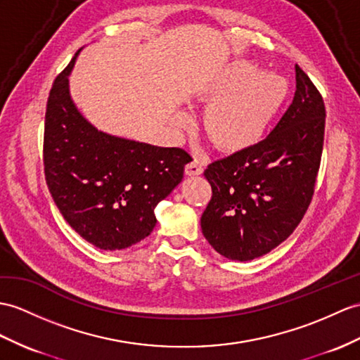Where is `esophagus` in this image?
Masks as SVG:
<instances>
[{"label":"esophagus","mask_w":360,"mask_h":360,"mask_svg":"<svg viewBox=\"0 0 360 360\" xmlns=\"http://www.w3.org/2000/svg\"><path fill=\"white\" fill-rule=\"evenodd\" d=\"M185 172H186V175H191V177H194V175L203 174V168H201V165L197 160H192L191 163L186 165Z\"/></svg>","instance_id":"1"}]
</instances>
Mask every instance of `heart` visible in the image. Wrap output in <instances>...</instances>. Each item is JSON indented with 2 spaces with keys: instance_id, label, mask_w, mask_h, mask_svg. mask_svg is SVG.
I'll return each instance as SVG.
<instances>
[{
  "instance_id": "b5f03b06",
  "label": "heart",
  "mask_w": 360,
  "mask_h": 360,
  "mask_svg": "<svg viewBox=\"0 0 360 360\" xmlns=\"http://www.w3.org/2000/svg\"><path fill=\"white\" fill-rule=\"evenodd\" d=\"M197 99L207 103L201 129L218 151L235 154L255 146L281 111L288 96L283 76L261 72L249 59H236L197 86ZM179 127L188 124L177 116Z\"/></svg>"
}]
</instances>
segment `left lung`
Returning <instances> with one entry per match:
<instances>
[{
    "mask_svg": "<svg viewBox=\"0 0 360 360\" xmlns=\"http://www.w3.org/2000/svg\"><path fill=\"white\" fill-rule=\"evenodd\" d=\"M290 107L274 131L246 151L207 166L212 200L201 231L220 255L250 261L292 235L309 207L319 171L326 107L300 67Z\"/></svg>",
    "mask_w": 360,
    "mask_h": 360,
    "instance_id": "8db88e82",
    "label": "left lung"
}]
</instances>
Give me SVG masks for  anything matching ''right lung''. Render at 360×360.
I'll list each match as a JSON object with an SVG mask.
<instances>
[{
    "mask_svg": "<svg viewBox=\"0 0 360 360\" xmlns=\"http://www.w3.org/2000/svg\"><path fill=\"white\" fill-rule=\"evenodd\" d=\"M76 51L50 90L44 127V171L65 221L102 250H122L155 227V206L183 180L191 155L111 136L77 110L68 76Z\"/></svg>",
    "mask_w": 360,
    "mask_h": 360,
    "instance_id": "add662e5",
    "label": "right lung"
}]
</instances>
